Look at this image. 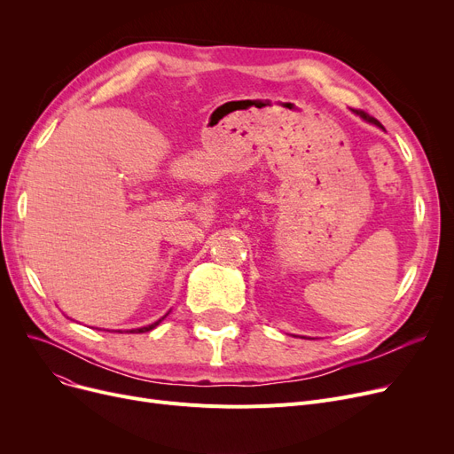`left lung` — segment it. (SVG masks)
<instances>
[{"label": "left lung", "instance_id": "1", "mask_svg": "<svg viewBox=\"0 0 454 454\" xmlns=\"http://www.w3.org/2000/svg\"><path fill=\"white\" fill-rule=\"evenodd\" d=\"M353 114H356V115H361L366 123H372V125H375V127H379V129H383L385 130V127L380 125L375 117H372V115H368L366 112H363V110H353Z\"/></svg>", "mask_w": 454, "mask_h": 454}]
</instances>
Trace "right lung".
<instances>
[{
  "instance_id": "obj_1",
  "label": "right lung",
  "mask_w": 454,
  "mask_h": 454,
  "mask_svg": "<svg viewBox=\"0 0 454 454\" xmlns=\"http://www.w3.org/2000/svg\"><path fill=\"white\" fill-rule=\"evenodd\" d=\"M171 313V311H169ZM169 313H167V315H169ZM167 315H163L160 320H156L154 324H151V325H143V327H137V329H130V333H147V331H151V329H154L156 325H160L161 324V320L167 317ZM119 333H121V331H119ZM129 333V331H127Z\"/></svg>"
}]
</instances>
